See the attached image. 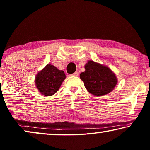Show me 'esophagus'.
Here are the masks:
<instances>
[{
    "label": "esophagus",
    "mask_w": 150,
    "mask_h": 150,
    "mask_svg": "<svg viewBox=\"0 0 150 150\" xmlns=\"http://www.w3.org/2000/svg\"><path fill=\"white\" fill-rule=\"evenodd\" d=\"M71 75H72V76H75V77H77V76L79 75V73H78L77 71H76V72H75L74 73H73V74H72Z\"/></svg>",
    "instance_id": "esophagus-1"
}]
</instances>
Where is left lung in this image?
<instances>
[{"instance_id": "left-lung-1", "label": "left lung", "mask_w": 150, "mask_h": 150, "mask_svg": "<svg viewBox=\"0 0 150 150\" xmlns=\"http://www.w3.org/2000/svg\"><path fill=\"white\" fill-rule=\"evenodd\" d=\"M84 67L86 71L80 74V79L87 90L95 96L108 94L117 86V76L108 67L89 60Z\"/></svg>"}]
</instances>
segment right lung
Returning a JSON list of instances; mask_svg holds the SVG:
<instances>
[{
    "label": "right lung",
    "mask_w": 150,
    "mask_h": 150,
    "mask_svg": "<svg viewBox=\"0 0 150 150\" xmlns=\"http://www.w3.org/2000/svg\"><path fill=\"white\" fill-rule=\"evenodd\" d=\"M65 78L63 71L48 64L35 75V85L41 94L50 96L57 92Z\"/></svg>",
    "instance_id": "add662e5"
}]
</instances>
